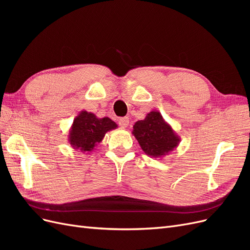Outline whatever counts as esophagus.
Instances as JSON below:
<instances>
[{"label": "esophagus", "instance_id": "obj_1", "mask_svg": "<svg viewBox=\"0 0 250 250\" xmlns=\"http://www.w3.org/2000/svg\"><path fill=\"white\" fill-rule=\"evenodd\" d=\"M119 125L122 128H126L128 125H129V118H127V117L120 118L119 119Z\"/></svg>", "mask_w": 250, "mask_h": 250}]
</instances>
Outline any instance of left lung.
<instances>
[{
  "instance_id": "8db88e82",
  "label": "left lung",
  "mask_w": 250,
  "mask_h": 250,
  "mask_svg": "<svg viewBox=\"0 0 250 250\" xmlns=\"http://www.w3.org/2000/svg\"><path fill=\"white\" fill-rule=\"evenodd\" d=\"M132 134L144 152L154 158L168 155L180 142L179 135L157 110L150 111L145 119L135 122Z\"/></svg>"
}]
</instances>
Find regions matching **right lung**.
<instances>
[{"mask_svg":"<svg viewBox=\"0 0 250 250\" xmlns=\"http://www.w3.org/2000/svg\"><path fill=\"white\" fill-rule=\"evenodd\" d=\"M116 128L118 125L108 117L100 119L93 112L81 110L74 118L67 141L73 149L89 153L102 142L105 134Z\"/></svg>","mask_w":250,"mask_h":250,"instance_id":"right-lung-1","label":"right lung"}]
</instances>
